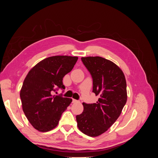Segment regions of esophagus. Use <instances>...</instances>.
<instances>
[{
  "mask_svg": "<svg viewBox=\"0 0 158 158\" xmlns=\"http://www.w3.org/2000/svg\"><path fill=\"white\" fill-rule=\"evenodd\" d=\"M78 100H76V99H73V103H78Z\"/></svg>",
  "mask_w": 158,
  "mask_h": 158,
  "instance_id": "1",
  "label": "esophagus"
}]
</instances>
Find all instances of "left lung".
<instances>
[{
	"label": "left lung",
	"mask_w": 158,
	"mask_h": 158,
	"mask_svg": "<svg viewBox=\"0 0 158 158\" xmlns=\"http://www.w3.org/2000/svg\"><path fill=\"white\" fill-rule=\"evenodd\" d=\"M93 79L96 103H83L84 111L76 115L79 130L89 136L101 135L120 116L127 100V82L121 69L101 56L81 58Z\"/></svg>",
	"instance_id": "obj_1"
}]
</instances>
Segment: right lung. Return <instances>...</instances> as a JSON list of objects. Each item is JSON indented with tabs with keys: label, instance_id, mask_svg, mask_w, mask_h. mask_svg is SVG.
<instances>
[{
	"label": "right lung",
	"instance_id": "right-lung-1",
	"mask_svg": "<svg viewBox=\"0 0 158 158\" xmlns=\"http://www.w3.org/2000/svg\"><path fill=\"white\" fill-rule=\"evenodd\" d=\"M77 56H53L40 61L30 70L20 91L22 109L27 120L40 132L51 131L58 125L72 99L52 95L64 89V76L73 70Z\"/></svg>",
	"mask_w": 158,
	"mask_h": 158
}]
</instances>
